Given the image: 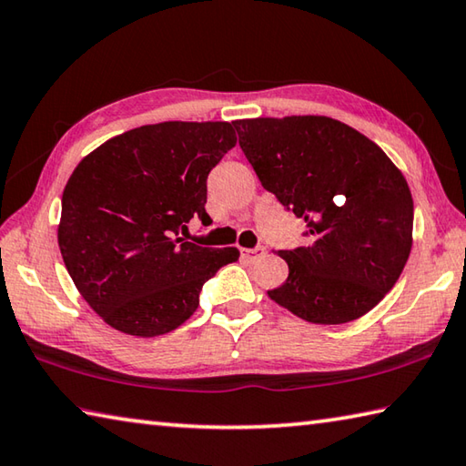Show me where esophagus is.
<instances>
[{
    "label": "esophagus",
    "instance_id": "obj_1",
    "mask_svg": "<svg viewBox=\"0 0 466 466\" xmlns=\"http://www.w3.org/2000/svg\"><path fill=\"white\" fill-rule=\"evenodd\" d=\"M241 256L249 261H258L266 256V248H263V245H258V248L253 249H241Z\"/></svg>",
    "mask_w": 466,
    "mask_h": 466
}]
</instances>
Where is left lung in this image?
<instances>
[{"mask_svg": "<svg viewBox=\"0 0 466 466\" xmlns=\"http://www.w3.org/2000/svg\"><path fill=\"white\" fill-rule=\"evenodd\" d=\"M261 187L306 221V248L278 251L286 282L271 300L314 324L370 312L410 258L414 200L380 146L337 119L233 121Z\"/></svg>", "mask_w": 466, "mask_h": 466, "instance_id": "1", "label": "left lung"}]
</instances>
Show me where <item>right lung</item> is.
Instances as JSON below:
<instances>
[{"instance_id": "add662e5", "label": "right lung", "mask_w": 466, "mask_h": 466, "mask_svg": "<svg viewBox=\"0 0 466 466\" xmlns=\"http://www.w3.org/2000/svg\"><path fill=\"white\" fill-rule=\"evenodd\" d=\"M237 144L227 121L126 131L81 160L63 192L58 245L91 309L126 335H166L198 309L207 279L239 249L184 241L208 223V172Z\"/></svg>"}]
</instances>
